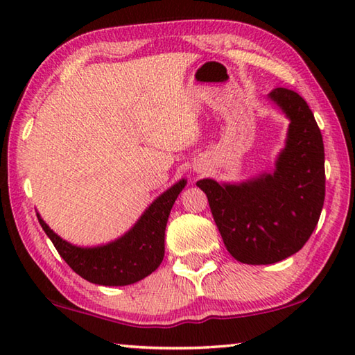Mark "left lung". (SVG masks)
I'll return each mask as SVG.
<instances>
[{
  "label": "left lung",
  "instance_id": "1",
  "mask_svg": "<svg viewBox=\"0 0 355 355\" xmlns=\"http://www.w3.org/2000/svg\"><path fill=\"white\" fill-rule=\"evenodd\" d=\"M269 98L290 119L274 173L238 184L197 182L227 250L245 264H272L302 249L326 196L322 136L307 101L285 87L274 89Z\"/></svg>",
  "mask_w": 355,
  "mask_h": 355
}]
</instances>
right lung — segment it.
<instances>
[{
    "label": "right lung",
    "mask_w": 355,
    "mask_h": 355,
    "mask_svg": "<svg viewBox=\"0 0 355 355\" xmlns=\"http://www.w3.org/2000/svg\"><path fill=\"white\" fill-rule=\"evenodd\" d=\"M184 184V180H180L144 211L131 230L97 248H78L64 241L39 214L37 219L59 255L83 279L105 286L131 285L152 274L163 261L166 224Z\"/></svg>",
    "instance_id": "obj_1"
}]
</instances>
